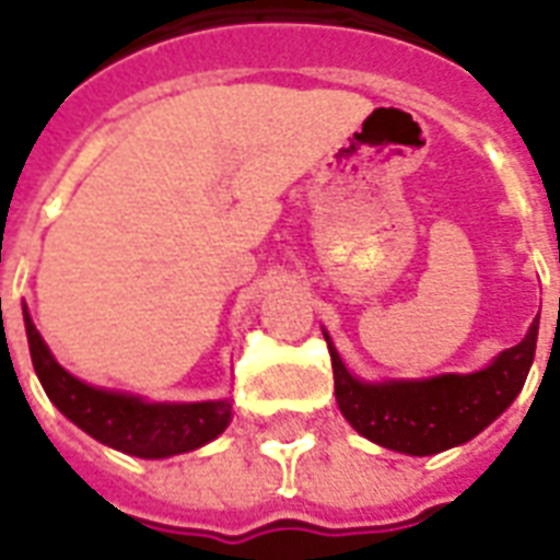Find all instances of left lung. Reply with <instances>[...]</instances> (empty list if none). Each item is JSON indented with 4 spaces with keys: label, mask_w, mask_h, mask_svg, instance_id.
<instances>
[{
    "label": "left lung",
    "mask_w": 560,
    "mask_h": 560,
    "mask_svg": "<svg viewBox=\"0 0 560 560\" xmlns=\"http://www.w3.org/2000/svg\"><path fill=\"white\" fill-rule=\"evenodd\" d=\"M340 413L366 441L405 455H434L472 441L517 399L535 361L537 323L517 347L479 373H446L420 382H361L326 335Z\"/></svg>",
    "instance_id": "left-lung-1"
}]
</instances>
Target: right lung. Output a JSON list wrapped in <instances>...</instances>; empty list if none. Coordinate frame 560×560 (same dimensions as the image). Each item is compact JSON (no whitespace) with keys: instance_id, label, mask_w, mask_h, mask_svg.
<instances>
[{"instance_id":"obj_1","label":"right lung","mask_w":560,"mask_h":560,"mask_svg":"<svg viewBox=\"0 0 560 560\" xmlns=\"http://www.w3.org/2000/svg\"><path fill=\"white\" fill-rule=\"evenodd\" d=\"M34 373L55 408L110 450L135 458H170L211 443L232 422V402H147L140 396L79 382L52 358L23 305Z\"/></svg>"}]
</instances>
